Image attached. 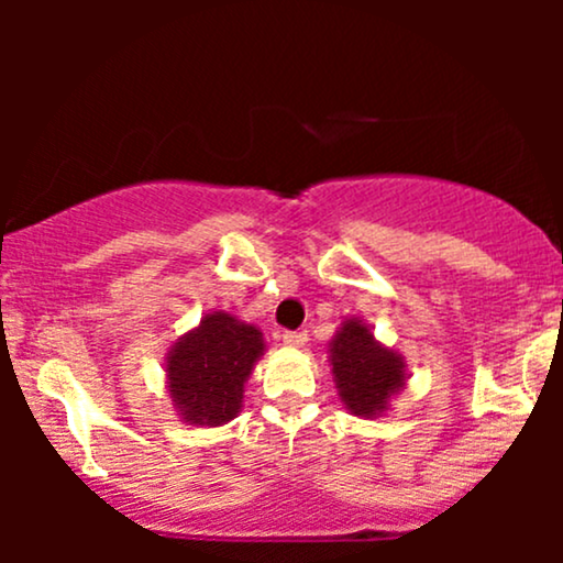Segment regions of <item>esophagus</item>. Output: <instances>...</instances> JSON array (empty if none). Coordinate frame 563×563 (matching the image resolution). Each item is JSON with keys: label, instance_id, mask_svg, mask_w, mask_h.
Instances as JSON below:
<instances>
[{"label": "esophagus", "instance_id": "esophagus-1", "mask_svg": "<svg viewBox=\"0 0 563 563\" xmlns=\"http://www.w3.org/2000/svg\"><path fill=\"white\" fill-rule=\"evenodd\" d=\"M307 341V331H286L283 333V344L286 346H303Z\"/></svg>", "mask_w": 563, "mask_h": 563}]
</instances>
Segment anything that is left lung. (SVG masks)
Segmentation results:
<instances>
[{
	"mask_svg": "<svg viewBox=\"0 0 563 563\" xmlns=\"http://www.w3.org/2000/svg\"><path fill=\"white\" fill-rule=\"evenodd\" d=\"M341 402L357 418H378L407 384L402 354L384 346L363 318H346L328 344Z\"/></svg>",
	"mask_w": 563,
	"mask_h": 563,
	"instance_id": "1",
	"label": "left lung"
}]
</instances>
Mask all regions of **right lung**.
Listing matches in <instances>:
<instances>
[{
	"instance_id": "right-lung-1",
	"label": "right lung",
	"mask_w": 563,
	"mask_h": 563,
	"mask_svg": "<svg viewBox=\"0 0 563 563\" xmlns=\"http://www.w3.org/2000/svg\"><path fill=\"white\" fill-rule=\"evenodd\" d=\"M264 349V335L251 322L222 309L203 314L166 354V389L177 416L209 429L238 418L245 380Z\"/></svg>"
}]
</instances>
